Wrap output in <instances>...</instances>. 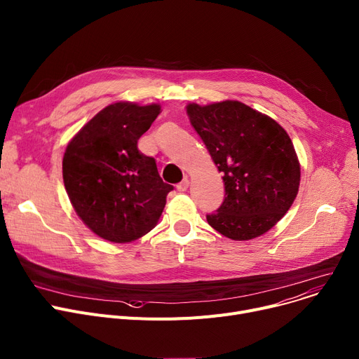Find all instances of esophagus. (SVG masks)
<instances>
[{"instance_id": "esophagus-1", "label": "esophagus", "mask_w": 359, "mask_h": 359, "mask_svg": "<svg viewBox=\"0 0 359 359\" xmlns=\"http://www.w3.org/2000/svg\"><path fill=\"white\" fill-rule=\"evenodd\" d=\"M176 189H177V192H180V194L186 192V190L189 189V180H187V179H183V180L176 186Z\"/></svg>"}]
</instances>
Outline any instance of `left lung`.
<instances>
[{"instance_id":"8db88e82","label":"left lung","mask_w":359,"mask_h":359,"mask_svg":"<svg viewBox=\"0 0 359 359\" xmlns=\"http://www.w3.org/2000/svg\"><path fill=\"white\" fill-rule=\"evenodd\" d=\"M187 114L224 175L226 196L208 224L235 241L271 229L299 192L300 164L287 133L238 101L190 104Z\"/></svg>"}]
</instances>
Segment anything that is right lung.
<instances>
[{
  "label": "right lung",
  "mask_w": 359,
  "mask_h": 359,
  "mask_svg": "<svg viewBox=\"0 0 359 359\" xmlns=\"http://www.w3.org/2000/svg\"><path fill=\"white\" fill-rule=\"evenodd\" d=\"M160 105H108L67 144L63 182L79 218L111 243H131L156 226L172 184L137 142Z\"/></svg>",
  "instance_id": "obj_1"
}]
</instances>
